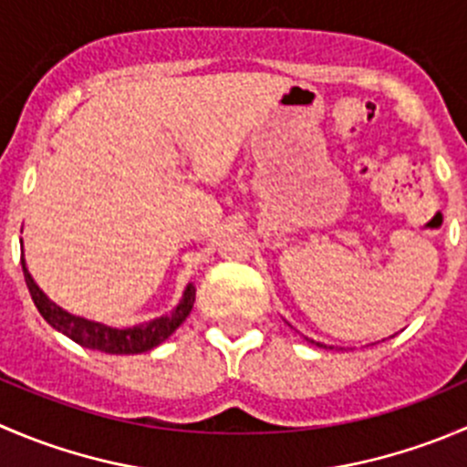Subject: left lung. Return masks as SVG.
Masks as SVG:
<instances>
[{"label":"left lung","instance_id":"obj_1","mask_svg":"<svg viewBox=\"0 0 467 467\" xmlns=\"http://www.w3.org/2000/svg\"><path fill=\"white\" fill-rule=\"evenodd\" d=\"M310 342H312V339H310ZM317 344V347H324V348H335V347H326V344H319V342H315Z\"/></svg>","mask_w":467,"mask_h":467}]
</instances>
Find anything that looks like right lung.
<instances>
[{"mask_svg":"<svg viewBox=\"0 0 467 467\" xmlns=\"http://www.w3.org/2000/svg\"><path fill=\"white\" fill-rule=\"evenodd\" d=\"M22 271H25V280L26 287H29L31 298H34L36 307H38V312L43 315V319L47 321L52 328H57L58 333L70 337L72 342L81 344V347L86 348H95V351H104V354L130 356L143 354V351H150V348L160 347V344L164 342V339H169L171 335L175 333V328L187 319L189 312H192L193 307V301H196V287L189 283L187 287H184L180 303L169 312V315L155 317V319L130 326V328H113V326L102 324V321H93L86 319V317L72 315V312L57 306V303L36 285V280L31 278L25 262V248H22Z\"/></svg>","mask_w":467,"mask_h":467,"instance_id":"right-lung-1","label":"right lung"}]
</instances>
